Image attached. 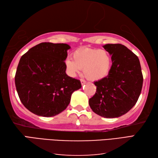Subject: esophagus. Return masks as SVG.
I'll use <instances>...</instances> for the list:
<instances>
[{
    "mask_svg": "<svg viewBox=\"0 0 158 158\" xmlns=\"http://www.w3.org/2000/svg\"><path fill=\"white\" fill-rule=\"evenodd\" d=\"M80 82H81V84H82V85H85V84L86 83L85 80H84V79H82V78L80 79Z\"/></svg>",
    "mask_w": 158,
    "mask_h": 158,
    "instance_id": "34e87169",
    "label": "esophagus"
}]
</instances>
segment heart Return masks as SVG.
Masks as SVG:
<instances>
[{
    "label": "heart",
    "mask_w": 158,
    "mask_h": 158,
    "mask_svg": "<svg viewBox=\"0 0 158 158\" xmlns=\"http://www.w3.org/2000/svg\"><path fill=\"white\" fill-rule=\"evenodd\" d=\"M72 58H67L65 67L67 73L74 77L83 69V73L90 80H99L108 74L112 65L110 54L105 50L83 48L76 50Z\"/></svg>",
    "instance_id": "1"
}]
</instances>
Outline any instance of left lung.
<instances>
[{
	"label": "left lung",
	"mask_w": 158,
	"mask_h": 158,
	"mask_svg": "<svg viewBox=\"0 0 158 158\" xmlns=\"http://www.w3.org/2000/svg\"><path fill=\"white\" fill-rule=\"evenodd\" d=\"M112 55V66L107 76L94 82L95 95L89 99L92 110L105 118L126 114L136 104L143 87V76L139 59L120 44H106Z\"/></svg>",
	"instance_id": "8db88e82"
}]
</instances>
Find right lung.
I'll list each match as a JSON object with an SVG mask.
<instances>
[{"instance_id":"add662e5","label":"right lung","mask_w":158,"mask_h":158,"mask_svg":"<svg viewBox=\"0 0 158 158\" xmlns=\"http://www.w3.org/2000/svg\"><path fill=\"white\" fill-rule=\"evenodd\" d=\"M70 46L43 42L22 56L15 76L21 102L38 116L54 117L65 110L80 80L66 74L65 60Z\"/></svg>"}]
</instances>
